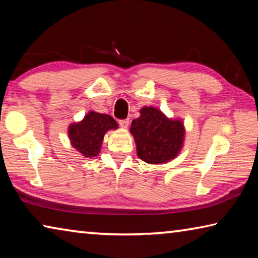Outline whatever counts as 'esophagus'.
Returning a JSON list of instances; mask_svg holds the SVG:
<instances>
[{
	"instance_id": "obj_1",
	"label": "esophagus",
	"mask_w": 258,
	"mask_h": 258,
	"mask_svg": "<svg viewBox=\"0 0 258 258\" xmlns=\"http://www.w3.org/2000/svg\"><path fill=\"white\" fill-rule=\"evenodd\" d=\"M119 125L121 128H127L128 125H130V120L128 119H121L119 120Z\"/></svg>"
}]
</instances>
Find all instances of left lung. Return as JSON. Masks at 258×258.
Here are the masks:
<instances>
[{
  "mask_svg": "<svg viewBox=\"0 0 258 258\" xmlns=\"http://www.w3.org/2000/svg\"><path fill=\"white\" fill-rule=\"evenodd\" d=\"M140 159L148 164H165L175 158L184 142L185 130L181 119L166 117L155 107H143L131 124Z\"/></svg>",
  "mask_w": 258,
  "mask_h": 258,
  "instance_id": "1",
  "label": "left lung"
}]
</instances>
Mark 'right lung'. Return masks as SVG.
Instances as JSON below:
<instances>
[{
    "instance_id": "right-lung-1",
    "label": "right lung",
    "mask_w": 258,
    "mask_h": 258,
    "mask_svg": "<svg viewBox=\"0 0 258 258\" xmlns=\"http://www.w3.org/2000/svg\"><path fill=\"white\" fill-rule=\"evenodd\" d=\"M118 128V124L106 113L90 111L83 120L69 125L68 135L72 146L86 158L98 156L109 130Z\"/></svg>"
}]
</instances>
